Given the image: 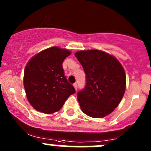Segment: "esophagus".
Segmentation results:
<instances>
[{"label": "esophagus", "instance_id": "1", "mask_svg": "<svg viewBox=\"0 0 151 151\" xmlns=\"http://www.w3.org/2000/svg\"><path fill=\"white\" fill-rule=\"evenodd\" d=\"M73 85H74V88H75V90L77 91V83H74V84Z\"/></svg>", "mask_w": 151, "mask_h": 151}]
</instances>
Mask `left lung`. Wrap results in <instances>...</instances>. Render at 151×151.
Listing matches in <instances>:
<instances>
[{"mask_svg": "<svg viewBox=\"0 0 151 151\" xmlns=\"http://www.w3.org/2000/svg\"><path fill=\"white\" fill-rule=\"evenodd\" d=\"M75 56L83 66L86 85L77 93V99L85 114L100 118L114 111L126 90V74L114 56L97 50H81Z\"/></svg>", "mask_w": 151, "mask_h": 151, "instance_id": "8db88e82", "label": "left lung"}]
</instances>
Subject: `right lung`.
Listing matches in <instances>:
<instances>
[{
  "label": "right lung",
  "mask_w": 151,
  "mask_h": 151,
  "mask_svg": "<svg viewBox=\"0 0 151 151\" xmlns=\"http://www.w3.org/2000/svg\"><path fill=\"white\" fill-rule=\"evenodd\" d=\"M70 54L71 52L66 49L52 47L38 53L27 63L24 88L29 103L37 111L54 113L75 93L64 75L62 66Z\"/></svg>",
  "instance_id": "right-lung-1"
}]
</instances>
